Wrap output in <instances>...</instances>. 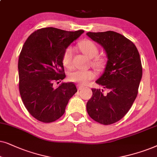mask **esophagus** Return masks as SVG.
I'll use <instances>...</instances> for the list:
<instances>
[{"mask_svg":"<svg viewBox=\"0 0 157 157\" xmlns=\"http://www.w3.org/2000/svg\"><path fill=\"white\" fill-rule=\"evenodd\" d=\"M83 88H84V86H82V85H77V89H78V90H82Z\"/></svg>","mask_w":157,"mask_h":157,"instance_id":"esophagus-1","label":"esophagus"}]
</instances>
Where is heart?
<instances>
[{
	"mask_svg": "<svg viewBox=\"0 0 157 157\" xmlns=\"http://www.w3.org/2000/svg\"><path fill=\"white\" fill-rule=\"evenodd\" d=\"M79 47L82 53H84L89 58H93L98 54L97 45L89 39H85L81 41L79 44ZM73 52H74V48L72 46H69L64 49L62 54V64L67 68H70L72 67ZM91 64L96 68L101 69L105 64V60L102 57H96L92 60ZM95 76V72L92 70H76L69 74L68 79L70 82L77 83L79 85H86L90 80H93Z\"/></svg>",
	"mask_w": 157,
	"mask_h": 157,
	"instance_id": "heart-1",
	"label": "heart"
}]
</instances>
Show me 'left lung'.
<instances>
[{
    "instance_id": "obj_1",
    "label": "left lung",
    "mask_w": 157,
    "mask_h": 157,
    "mask_svg": "<svg viewBox=\"0 0 157 157\" xmlns=\"http://www.w3.org/2000/svg\"><path fill=\"white\" fill-rule=\"evenodd\" d=\"M87 35L103 47L108 62L96 83L107 89H92L87 103L91 118L103 125L117 122L132 106L142 77V66L136 47L132 41L115 31L87 32Z\"/></svg>"
}]
</instances>
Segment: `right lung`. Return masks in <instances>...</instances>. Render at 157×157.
Here are the masks:
<instances>
[{
    "label": "right lung",
    "instance_id": "right-lung-1",
    "mask_svg": "<svg viewBox=\"0 0 157 157\" xmlns=\"http://www.w3.org/2000/svg\"><path fill=\"white\" fill-rule=\"evenodd\" d=\"M83 32L47 27L35 31L25 41L18 63L19 92L27 110L38 121L51 123L59 119L77 91L72 82L56 88L53 83L66 77L62 54Z\"/></svg>",
    "mask_w": 157,
    "mask_h": 157
}]
</instances>
